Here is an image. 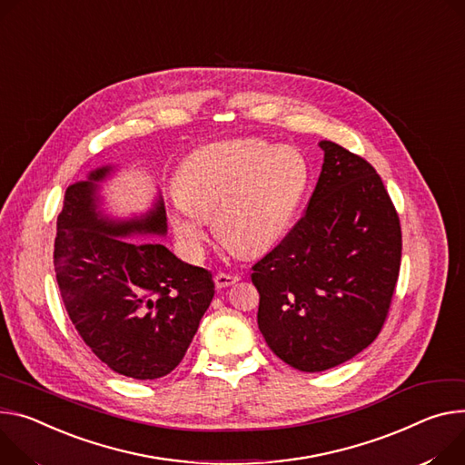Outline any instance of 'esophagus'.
I'll list each match as a JSON object with an SVG mask.
<instances>
[{
  "label": "esophagus",
  "instance_id": "34e87169",
  "mask_svg": "<svg viewBox=\"0 0 465 465\" xmlns=\"http://www.w3.org/2000/svg\"><path fill=\"white\" fill-rule=\"evenodd\" d=\"M213 280H215V285H217V287H228V285H233L235 282H239V276H237V274L217 272Z\"/></svg>",
  "mask_w": 465,
  "mask_h": 465
}]
</instances>
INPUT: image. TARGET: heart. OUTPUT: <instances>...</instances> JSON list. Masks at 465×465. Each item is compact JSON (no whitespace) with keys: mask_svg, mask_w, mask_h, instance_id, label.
<instances>
[{"mask_svg":"<svg viewBox=\"0 0 465 465\" xmlns=\"http://www.w3.org/2000/svg\"><path fill=\"white\" fill-rule=\"evenodd\" d=\"M310 182L308 163L291 146L258 139L207 144L191 153L173 194V226L193 258L202 254L207 217L242 256L267 252L292 224Z\"/></svg>","mask_w":465,"mask_h":465,"instance_id":"obj_1","label":"heart"}]
</instances>
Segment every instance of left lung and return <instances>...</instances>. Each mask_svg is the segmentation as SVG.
<instances>
[{
    "label": "left lung",
    "mask_w": 465,
    "mask_h": 465,
    "mask_svg": "<svg viewBox=\"0 0 465 465\" xmlns=\"http://www.w3.org/2000/svg\"><path fill=\"white\" fill-rule=\"evenodd\" d=\"M304 217L252 267L258 326L287 365L319 372L367 349L384 326L402 235L374 168L331 141Z\"/></svg>",
    "instance_id": "1"
}]
</instances>
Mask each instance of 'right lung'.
<instances>
[{"instance_id":"right-lung-1","label":"right lung","mask_w":465,"mask_h":465,"mask_svg":"<svg viewBox=\"0 0 465 465\" xmlns=\"http://www.w3.org/2000/svg\"><path fill=\"white\" fill-rule=\"evenodd\" d=\"M113 173V164L100 166L66 189L54 265L81 340L114 372L153 380L183 360L215 283L164 244L128 239L166 235L161 193L139 217L104 213L100 189Z\"/></svg>"}]
</instances>
